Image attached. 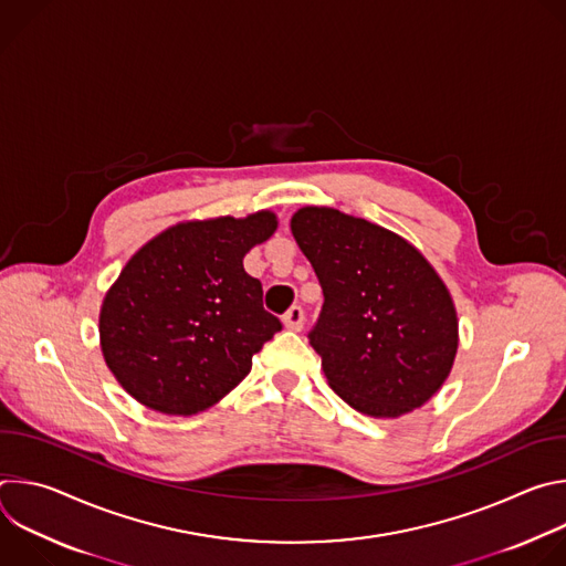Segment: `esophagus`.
Masks as SVG:
<instances>
[{"instance_id": "obj_1", "label": "esophagus", "mask_w": 566, "mask_h": 566, "mask_svg": "<svg viewBox=\"0 0 566 566\" xmlns=\"http://www.w3.org/2000/svg\"><path fill=\"white\" fill-rule=\"evenodd\" d=\"M284 327L291 332H300L304 325V308L300 304H293L286 313H284Z\"/></svg>"}]
</instances>
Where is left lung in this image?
I'll return each instance as SVG.
<instances>
[{
    "label": "left lung",
    "instance_id": "8db88e82",
    "mask_svg": "<svg viewBox=\"0 0 566 566\" xmlns=\"http://www.w3.org/2000/svg\"><path fill=\"white\" fill-rule=\"evenodd\" d=\"M291 230L325 295L308 343L332 389L369 417L421 408L459 343L441 277L402 237L334 208L297 210Z\"/></svg>",
    "mask_w": 566,
    "mask_h": 566
}]
</instances>
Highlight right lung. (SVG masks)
Returning <instances> with one entry per match:
<instances>
[{"instance_id": "add662e5", "label": "right lung", "mask_w": 566, "mask_h": 566, "mask_svg": "<svg viewBox=\"0 0 566 566\" xmlns=\"http://www.w3.org/2000/svg\"><path fill=\"white\" fill-rule=\"evenodd\" d=\"M269 210L160 232L125 264L101 308L103 354L149 410L190 417L244 380L280 329L244 255L275 232Z\"/></svg>"}]
</instances>
